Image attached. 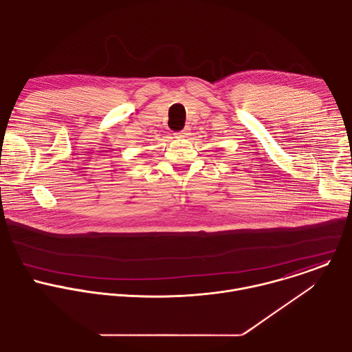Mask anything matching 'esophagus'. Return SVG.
<instances>
[{"mask_svg":"<svg viewBox=\"0 0 352 352\" xmlns=\"http://www.w3.org/2000/svg\"><path fill=\"white\" fill-rule=\"evenodd\" d=\"M178 138H185L186 135H189V129L188 128H185V129H182V131H179V132H177L175 133Z\"/></svg>","mask_w":352,"mask_h":352,"instance_id":"esophagus-1","label":"esophagus"}]
</instances>
